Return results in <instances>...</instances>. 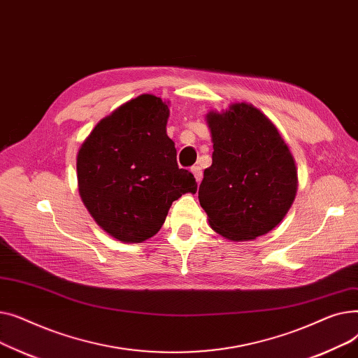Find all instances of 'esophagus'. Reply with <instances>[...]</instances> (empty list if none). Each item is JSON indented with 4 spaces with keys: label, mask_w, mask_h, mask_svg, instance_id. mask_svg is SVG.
<instances>
[{
    "label": "esophagus",
    "mask_w": 358,
    "mask_h": 358,
    "mask_svg": "<svg viewBox=\"0 0 358 358\" xmlns=\"http://www.w3.org/2000/svg\"><path fill=\"white\" fill-rule=\"evenodd\" d=\"M192 173L194 174L197 184H200V181H201V178H203V171H201V168H200V166H193V168H192Z\"/></svg>",
    "instance_id": "esophagus-1"
}]
</instances>
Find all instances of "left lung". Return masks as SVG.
Wrapping results in <instances>:
<instances>
[{
    "label": "left lung",
    "instance_id": "obj_1",
    "mask_svg": "<svg viewBox=\"0 0 358 358\" xmlns=\"http://www.w3.org/2000/svg\"><path fill=\"white\" fill-rule=\"evenodd\" d=\"M212 165L204 169L199 200L210 227L232 241L255 239L289 212L297 173L274 124L251 104L209 113Z\"/></svg>",
    "mask_w": 358,
    "mask_h": 358
}]
</instances>
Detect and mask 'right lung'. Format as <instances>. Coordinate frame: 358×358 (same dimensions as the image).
Instances as JSON below:
<instances>
[{
    "label": "right lung",
    "mask_w": 358,
    "mask_h": 358,
    "mask_svg": "<svg viewBox=\"0 0 358 358\" xmlns=\"http://www.w3.org/2000/svg\"><path fill=\"white\" fill-rule=\"evenodd\" d=\"M169 110L143 94L92 129L77 158L80 194L100 227L123 242H142L164 224L174 200L196 193L166 136Z\"/></svg>",
    "instance_id": "obj_1"
}]
</instances>
